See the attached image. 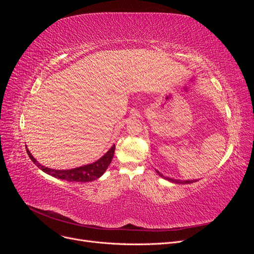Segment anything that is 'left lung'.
Returning <instances> with one entry per match:
<instances>
[{
  "mask_svg": "<svg viewBox=\"0 0 254 254\" xmlns=\"http://www.w3.org/2000/svg\"><path fill=\"white\" fill-rule=\"evenodd\" d=\"M157 173H158V175L159 176H161L162 177V178H164V179H166V180H168V181H171V182H174V183H181V184H189V183H193V182H196L197 180H186V181H182V180H177V179H172V178H168V177H164L162 174H161L160 172H158V171H156Z\"/></svg>",
  "mask_w": 254,
  "mask_h": 254,
  "instance_id": "8db88e82",
  "label": "left lung"
}]
</instances>
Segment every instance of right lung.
I'll return each instance as SVG.
<instances>
[{"label": "right lung", "mask_w": 254, "mask_h": 254, "mask_svg": "<svg viewBox=\"0 0 254 254\" xmlns=\"http://www.w3.org/2000/svg\"><path fill=\"white\" fill-rule=\"evenodd\" d=\"M114 150H115V145H113L112 147L107 151L105 155L95 161L94 163L87 164L83 166H79L73 168V170H52V168L45 167L41 165L39 162H37V160L32 156V153L29 152L28 149H26L27 155L30 158V160L40 168L41 171L44 173H47L50 176L55 177V178L61 179V180H66L70 182H89V181H93L98 179L105 172L108 166L110 165L113 155H114Z\"/></svg>", "instance_id": "right-lung-1"}]
</instances>
